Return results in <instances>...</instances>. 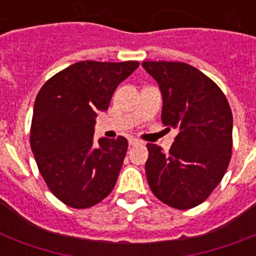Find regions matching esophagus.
I'll return each mask as SVG.
<instances>
[{
	"mask_svg": "<svg viewBox=\"0 0 256 256\" xmlns=\"http://www.w3.org/2000/svg\"><path fill=\"white\" fill-rule=\"evenodd\" d=\"M140 144V140L132 138V136H130V138H128V144H130V146H136V144Z\"/></svg>",
	"mask_w": 256,
	"mask_h": 256,
	"instance_id": "obj_1",
	"label": "esophagus"
}]
</instances>
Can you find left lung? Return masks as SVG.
<instances>
[{
	"instance_id": "obj_1",
	"label": "left lung",
	"mask_w": 256,
	"mask_h": 256,
	"mask_svg": "<svg viewBox=\"0 0 256 256\" xmlns=\"http://www.w3.org/2000/svg\"><path fill=\"white\" fill-rule=\"evenodd\" d=\"M142 66L160 85L162 122L178 132L168 154L148 144V186L160 202L188 210L210 196L228 168L231 108L220 88L194 66L168 61H144Z\"/></svg>"
}]
</instances>
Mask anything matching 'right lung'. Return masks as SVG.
I'll return each instance as SVG.
<instances>
[{
  "mask_svg": "<svg viewBox=\"0 0 256 256\" xmlns=\"http://www.w3.org/2000/svg\"><path fill=\"white\" fill-rule=\"evenodd\" d=\"M138 61H81L48 80L34 102L30 148L49 190L73 208L104 200L116 186L128 140L100 138L94 124Z\"/></svg>",
  "mask_w": 256,
  "mask_h": 256,
  "instance_id": "obj_1",
  "label": "right lung"
}]
</instances>
